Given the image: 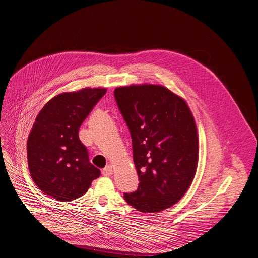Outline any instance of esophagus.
<instances>
[{
  "instance_id": "34e87169",
  "label": "esophagus",
  "mask_w": 258,
  "mask_h": 258,
  "mask_svg": "<svg viewBox=\"0 0 258 258\" xmlns=\"http://www.w3.org/2000/svg\"><path fill=\"white\" fill-rule=\"evenodd\" d=\"M113 171V167L111 165H107L106 167L103 169V176H111Z\"/></svg>"
}]
</instances>
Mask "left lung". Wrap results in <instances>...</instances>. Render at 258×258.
I'll use <instances>...</instances> for the list:
<instances>
[{
  "instance_id": "8db88e82",
  "label": "left lung",
  "mask_w": 258,
  "mask_h": 258,
  "mask_svg": "<svg viewBox=\"0 0 258 258\" xmlns=\"http://www.w3.org/2000/svg\"><path fill=\"white\" fill-rule=\"evenodd\" d=\"M114 98L132 137L137 190L124 193L140 212H160L179 202L195 177L198 135L185 101L159 85L120 87Z\"/></svg>"
}]
</instances>
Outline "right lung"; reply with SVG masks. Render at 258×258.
Masks as SVG:
<instances>
[{
  "instance_id": "add662e5",
  "label": "right lung",
  "mask_w": 258,
  "mask_h": 258,
  "mask_svg": "<svg viewBox=\"0 0 258 258\" xmlns=\"http://www.w3.org/2000/svg\"><path fill=\"white\" fill-rule=\"evenodd\" d=\"M85 88L51 98L39 111L27 145L31 177L41 192L60 202L87 193L101 171L90 163L79 127L106 93Z\"/></svg>"
}]
</instances>
